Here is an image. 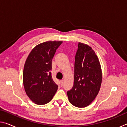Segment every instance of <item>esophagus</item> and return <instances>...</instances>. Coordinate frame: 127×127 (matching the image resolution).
Here are the masks:
<instances>
[{
  "instance_id": "esophagus-1",
  "label": "esophagus",
  "mask_w": 127,
  "mask_h": 127,
  "mask_svg": "<svg viewBox=\"0 0 127 127\" xmlns=\"http://www.w3.org/2000/svg\"><path fill=\"white\" fill-rule=\"evenodd\" d=\"M60 83H61V86H63V80H61V81H60Z\"/></svg>"
}]
</instances>
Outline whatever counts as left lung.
I'll return each instance as SVG.
<instances>
[{
    "instance_id": "1",
    "label": "left lung",
    "mask_w": 127,
    "mask_h": 127,
    "mask_svg": "<svg viewBox=\"0 0 127 127\" xmlns=\"http://www.w3.org/2000/svg\"><path fill=\"white\" fill-rule=\"evenodd\" d=\"M102 82L101 68L91 47L78 43L74 62V85L67 92L70 102L78 107L89 105L97 96Z\"/></svg>"
}]
</instances>
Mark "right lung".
I'll use <instances>...</instances> for the list:
<instances>
[{"mask_svg": "<svg viewBox=\"0 0 127 127\" xmlns=\"http://www.w3.org/2000/svg\"><path fill=\"white\" fill-rule=\"evenodd\" d=\"M62 41H47L35 47L26 61L23 86L32 101L44 105L52 100L58 86L51 76V61Z\"/></svg>", "mask_w": 127, "mask_h": 127, "instance_id": "obj_1", "label": "right lung"}]
</instances>
